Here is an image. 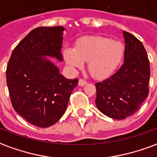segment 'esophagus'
<instances>
[{
    "label": "esophagus",
    "mask_w": 157,
    "mask_h": 157,
    "mask_svg": "<svg viewBox=\"0 0 157 157\" xmlns=\"http://www.w3.org/2000/svg\"><path fill=\"white\" fill-rule=\"evenodd\" d=\"M86 83H87V82H86L85 80H83V79H80L78 82V85L80 86H85Z\"/></svg>",
    "instance_id": "obj_1"
}]
</instances>
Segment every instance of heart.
Instances as JSON below:
<instances>
[{"label":"heart","mask_w":157,"mask_h":157,"mask_svg":"<svg viewBox=\"0 0 157 157\" xmlns=\"http://www.w3.org/2000/svg\"><path fill=\"white\" fill-rule=\"evenodd\" d=\"M66 64L72 69H82L88 61V71L98 80L108 78L114 72L124 56V45L103 36H90L79 39L75 48L63 52Z\"/></svg>","instance_id":"heart-1"}]
</instances>
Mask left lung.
<instances>
[{"mask_svg": "<svg viewBox=\"0 0 157 157\" xmlns=\"http://www.w3.org/2000/svg\"><path fill=\"white\" fill-rule=\"evenodd\" d=\"M124 61L109 78L96 83V105L100 112L114 119L134 114L149 94L150 63L142 43L123 31Z\"/></svg>", "mask_w": 157, "mask_h": 157, "instance_id": "1", "label": "left lung"}]
</instances>
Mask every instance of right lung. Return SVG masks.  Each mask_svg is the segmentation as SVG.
Returning a JSON list of instances; mask_svg holds the SVG:
<instances>
[{
	"instance_id": "obj_1",
	"label": "right lung",
	"mask_w": 157,
	"mask_h": 157,
	"mask_svg": "<svg viewBox=\"0 0 157 157\" xmlns=\"http://www.w3.org/2000/svg\"><path fill=\"white\" fill-rule=\"evenodd\" d=\"M60 26L36 28L17 45L6 68L12 107L30 124L46 128L65 113L78 79L70 80L45 56L63 60Z\"/></svg>"
}]
</instances>
